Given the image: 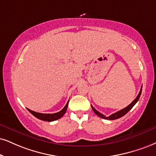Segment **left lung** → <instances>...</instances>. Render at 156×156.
Instances as JSON below:
<instances>
[{
	"mask_svg": "<svg viewBox=\"0 0 156 156\" xmlns=\"http://www.w3.org/2000/svg\"><path fill=\"white\" fill-rule=\"evenodd\" d=\"M142 88H143V86H142V87H141V89H140V91L139 94H138V95L137 96V98H136L134 99V101H132V103L128 105V106H126V108H124L122 109V110L118 111V112H116V113H113V114H111V116H107V117L105 116L104 115H103V114H102V113L98 112V111L97 110H95V109L93 107V105H91L92 108H93V110L94 112H95V114H97L98 116L99 117H101V118H102V119H108V120H114V119H117L121 118V117H122L123 116H124V115L126 114V113H128L129 111L131 110V109L132 108V107H133L134 105H135L136 103H137V102L138 101V100H139L140 97V95H141Z\"/></svg>",
	"mask_w": 156,
	"mask_h": 156,
	"instance_id": "obj_1",
	"label": "left lung"
}]
</instances>
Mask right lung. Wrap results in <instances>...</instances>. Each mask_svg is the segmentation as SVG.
Segmentation results:
<instances>
[{
    "label": "right lung",
    "instance_id": "obj_1",
    "mask_svg": "<svg viewBox=\"0 0 156 156\" xmlns=\"http://www.w3.org/2000/svg\"><path fill=\"white\" fill-rule=\"evenodd\" d=\"M68 104H69V101L67 102L66 105H65V107L63 108L62 110L59 111V112L55 113H37V112H35V111H31L29 108L27 109L34 116H35L36 118L40 119V120L46 121V122H53V121H55L57 120V119L61 118V117L64 115V113H66V111L67 107H68Z\"/></svg>",
    "mask_w": 156,
    "mask_h": 156
}]
</instances>
